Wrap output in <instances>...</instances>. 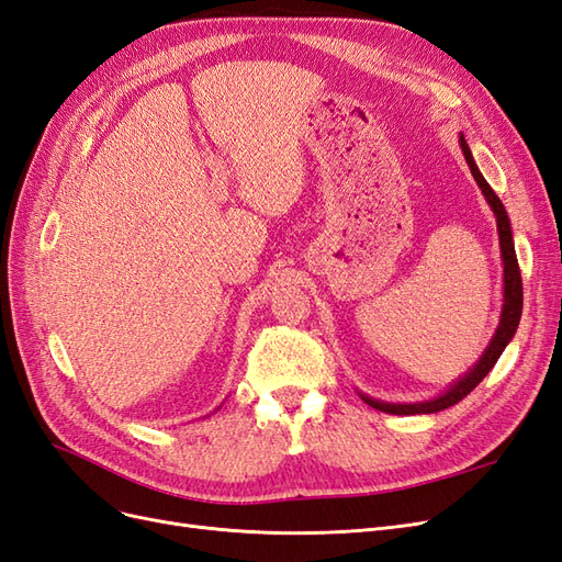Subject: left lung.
<instances>
[{"label":"left lung","instance_id":"1","mask_svg":"<svg viewBox=\"0 0 562 562\" xmlns=\"http://www.w3.org/2000/svg\"><path fill=\"white\" fill-rule=\"evenodd\" d=\"M459 145H462L464 159H467V164L471 168L473 180L479 182L485 201L490 203L492 213H495V217H497L499 248H502V260H504V307H502V316H499V326H497L495 335H492L490 345L483 351L479 363H475L464 378H459L454 384H450V389H446L443 394L436 396V398L422 401V403H384V401H378V398H370V396L361 394V398L370 407H375V411H382V413H389V415H429V413L446 411V407L462 401L467 394H471V391L483 382V378L487 375V372L495 368L497 359L502 356V351L506 349V345L512 342V337L516 335L518 323H520V314H522V279H520V267H518L516 248H514L512 223H508V215H506L504 203L499 201L495 190H492V187L487 184V180L479 171V166H475V161L471 157V149H469V145L464 140V135H459Z\"/></svg>","mask_w":562,"mask_h":562}]
</instances>
